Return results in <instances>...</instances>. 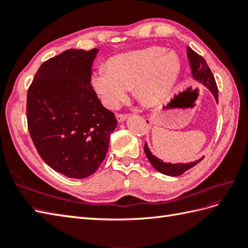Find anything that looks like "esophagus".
<instances>
[{
    "label": "esophagus",
    "mask_w": 248,
    "mask_h": 248,
    "mask_svg": "<svg viewBox=\"0 0 248 248\" xmlns=\"http://www.w3.org/2000/svg\"><path fill=\"white\" fill-rule=\"evenodd\" d=\"M127 117H128V115H125V114H117V115H116V118H117L119 123H123V121L127 119Z\"/></svg>",
    "instance_id": "1"
}]
</instances>
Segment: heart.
I'll use <instances>...</instances> for the list:
<instances>
[{
    "label": "heart",
    "instance_id": "obj_1",
    "mask_svg": "<svg viewBox=\"0 0 248 248\" xmlns=\"http://www.w3.org/2000/svg\"><path fill=\"white\" fill-rule=\"evenodd\" d=\"M180 70L181 62L175 52L150 46L112 57L108 66L93 72L92 84L108 108H119L131 85L141 101L154 104L171 92Z\"/></svg>",
    "mask_w": 248,
    "mask_h": 248
}]
</instances>
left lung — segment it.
Returning <instances> with one entry per match:
<instances>
[{"instance_id": "8db88e82", "label": "left lung", "mask_w": 248, "mask_h": 248, "mask_svg": "<svg viewBox=\"0 0 248 248\" xmlns=\"http://www.w3.org/2000/svg\"><path fill=\"white\" fill-rule=\"evenodd\" d=\"M187 57H188V62H189V66H191L192 69V75L194 77L195 80H197L198 82L202 83L205 87H208L211 93H213V96L217 100V102L218 103V89H217V82H215V78L213 77V73L210 69L207 62L204 61V59L202 56H200L199 54H197L196 52L193 51L189 46H187ZM148 123V121H147ZM145 154L146 156L148 157L149 162L151 163V165L154 166L155 170L163 173V175H167V176H180L182 175L183 172H186L189 168L194 167L196 164L202 161L203 159L200 157L199 160L195 161V162H191V163H177V164H171V163H165L161 161L160 159H157L156 156H155L154 155L151 154L148 146L147 144H145L144 147Z\"/></svg>"}]
</instances>
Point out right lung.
<instances>
[{
	"instance_id": "right-lung-1",
	"label": "right lung",
	"mask_w": 248,
	"mask_h": 248,
	"mask_svg": "<svg viewBox=\"0 0 248 248\" xmlns=\"http://www.w3.org/2000/svg\"><path fill=\"white\" fill-rule=\"evenodd\" d=\"M98 52L70 49L46 61L28 91L26 118L36 149L52 170L69 178L98 170L117 125L91 84Z\"/></svg>"
}]
</instances>
